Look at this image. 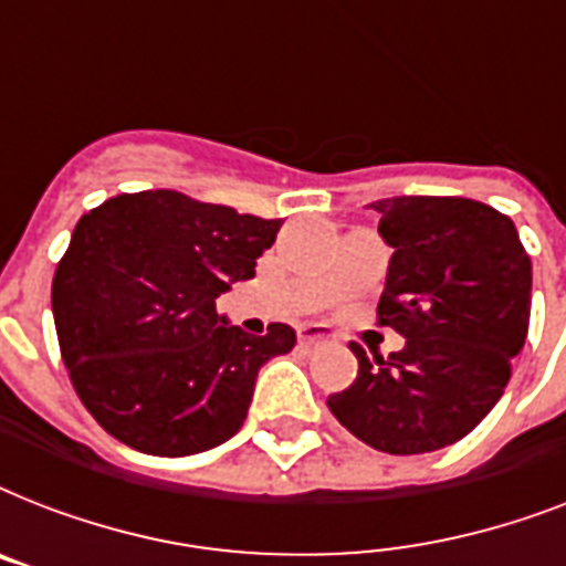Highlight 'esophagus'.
<instances>
[{"label":"esophagus","mask_w":566,"mask_h":566,"mask_svg":"<svg viewBox=\"0 0 566 566\" xmlns=\"http://www.w3.org/2000/svg\"><path fill=\"white\" fill-rule=\"evenodd\" d=\"M328 344V332L323 326H302L300 328V346H319Z\"/></svg>","instance_id":"1"}]
</instances>
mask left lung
Instances as JSON below:
<instances>
[{"label": "left lung", "mask_w": 566, "mask_h": 566, "mask_svg": "<svg viewBox=\"0 0 566 566\" xmlns=\"http://www.w3.org/2000/svg\"><path fill=\"white\" fill-rule=\"evenodd\" d=\"M394 247L378 326L405 337L399 353L367 358L328 396L340 426L390 455L455 443L505 394L532 311V261L514 222L461 196H394L370 205Z\"/></svg>", "instance_id": "1"}]
</instances>
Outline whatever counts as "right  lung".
I'll return each mask as SVG.
<instances>
[{"mask_svg":"<svg viewBox=\"0 0 566 566\" xmlns=\"http://www.w3.org/2000/svg\"><path fill=\"white\" fill-rule=\"evenodd\" d=\"M279 229L176 190L119 193L78 220L52 314L75 394L119 443L181 458L238 434L258 370L291 353L296 332L247 335L217 296L255 275Z\"/></svg>","mask_w":566,"mask_h":566,"instance_id":"right-lung-1","label":"right lung"}]
</instances>
